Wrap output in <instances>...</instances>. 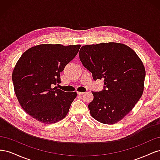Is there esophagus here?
<instances>
[{
	"label": "esophagus",
	"instance_id": "1",
	"mask_svg": "<svg viewBox=\"0 0 160 160\" xmlns=\"http://www.w3.org/2000/svg\"><path fill=\"white\" fill-rule=\"evenodd\" d=\"M85 93H84V92H77V94H78V95H83Z\"/></svg>",
	"mask_w": 160,
	"mask_h": 160
}]
</instances>
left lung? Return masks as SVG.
<instances>
[{"mask_svg":"<svg viewBox=\"0 0 160 160\" xmlns=\"http://www.w3.org/2000/svg\"><path fill=\"white\" fill-rule=\"evenodd\" d=\"M79 59L94 80L104 79L103 90L92 91L91 115L104 124L118 123L143 94L146 70L142 60L132 48L113 42L83 46Z\"/></svg>","mask_w":160,"mask_h":160,"instance_id":"left-lung-1","label":"left lung"}]
</instances>
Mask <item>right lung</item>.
Here are the masks:
<instances>
[{
	"instance_id": "1",
	"label": "right lung",
	"mask_w": 160,
	"mask_h": 160,
	"mask_svg": "<svg viewBox=\"0 0 160 160\" xmlns=\"http://www.w3.org/2000/svg\"><path fill=\"white\" fill-rule=\"evenodd\" d=\"M81 45L42 44L21 55L12 79L14 93L25 112L42 123H55L69 112L76 92H65L54 86L60 73L79 52Z\"/></svg>"
}]
</instances>
